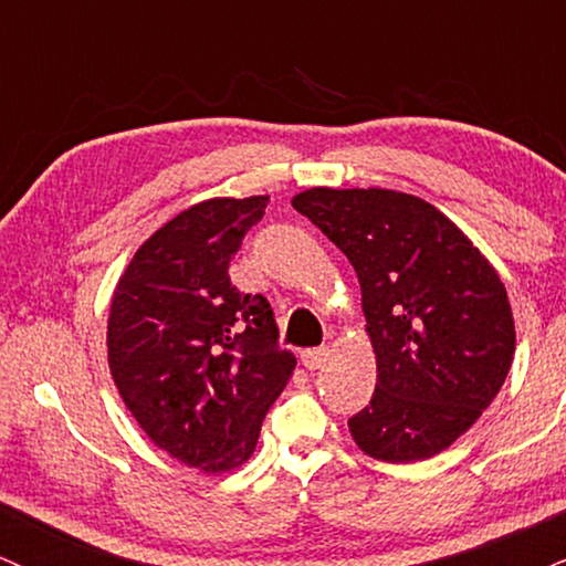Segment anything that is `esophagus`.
Instances as JSON below:
<instances>
[{
  "instance_id": "obj_1",
  "label": "esophagus",
  "mask_w": 566,
  "mask_h": 566,
  "mask_svg": "<svg viewBox=\"0 0 566 566\" xmlns=\"http://www.w3.org/2000/svg\"><path fill=\"white\" fill-rule=\"evenodd\" d=\"M325 363H328V349H325V347H315V349H304L302 352V365L307 370H321Z\"/></svg>"
}]
</instances>
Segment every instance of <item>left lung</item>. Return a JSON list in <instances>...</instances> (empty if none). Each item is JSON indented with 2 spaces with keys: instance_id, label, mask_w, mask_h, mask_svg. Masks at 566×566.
Segmentation results:
<instances>
[{
  "instance_id": "obj_1",
  "label": "left lung",
  "mask_w": 566,
  "mask_h": 566,
  "mask_svg": "<svg viewBox=\"0 0 566 566\" xmlns=\"http://www.w3.org/2000/svg\"><path fill=\"white\" fill-rule=\"evenodd\" d=\"M291 206L357 272L376 357L370 402L349 418L365 455L442 453L495 400L514 360V312L497 270L450 217L387 188H310Z\"/></svg>"
}]
</instances>
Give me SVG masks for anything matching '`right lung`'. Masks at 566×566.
<instances>
[{"mask_svg":"<svg viewBox=\"0 0 566 566\" xmlns=\"http://www.w3.org/2000/svg\"><path fill=\"white\" fill-rule=\"evenodd\" d=\"M270 196L209 198L137 249L113 291L108 365L139 429L203 474L254 453L262 418L294 376L262 294L230 283V259Z\"/></svg>","mask_w":566,"mask_h":566,"instance_id":"obj_1","label":"right lung"}]
</instances>
